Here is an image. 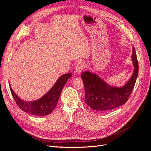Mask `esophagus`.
<instances>
[{
    "instance_id": "34e87169",
    "label": "esophagus",
    "mask_w": 151,
    "mask_h": 151,
    "mask_svg": "<svg viewBox=\"0 0 151 151\" xmlns=\"http://www.w3.org/2000/svg\"><path fill=\"white\" fill-rule=\"evenodd\" d=\"M85 64L84 63H83V62L78 63L75 67V72H76L78 73H80L82 70V69L85 68Z\"/></svg>"
}]
</instances>
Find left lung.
Returning <instances> with one entry per match:
<instances>
[{
	"mask_svg": "<svg viewBox=\"0 0 151 151\" xmlns=\"http://www.w3.org/2000/svg\"><path fill=\"white\" fill-rule=\"evenodd\" d=\"M132 60L134 67L133 74L128 82L121 88L111 87L99 76L88 71L83 72L85 95V101L93 110L108 112L124 104L130 97L137 79L139 64L134 47H133Z\"/></svg>",
	"mask_w": 151,
	"mask_h": 151,
	"instance_id": "1",
	"label": "left lung"
}]
</instances>
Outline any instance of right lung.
I'll list each match as a JSON object with an SVG mask.
<instances>
[{
  "instance_id": "right-lung-1",
  "label": "right lung",
  "mask_w": 151,
  "mask_h": 151,
  "mask_svg": "<svg viewBox=\"0 0 151 151\" xmlns=\"http://www.w3.org/2000/svg\"><path fill=\"white\" fill-rule=\"evenodd\" d=\"M72 76L71 73L61 76L47 94L34 101L28 102L19 99L12 90L11 86L10 90L17 106L21 110L31 115L45 116L51 114L55 109L64 85Z\"/></svg>"
}]
</instances>
